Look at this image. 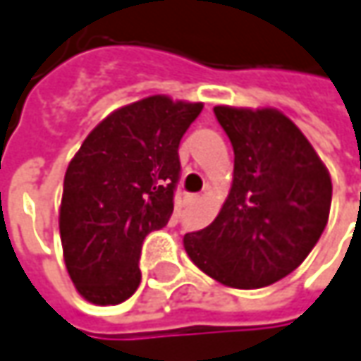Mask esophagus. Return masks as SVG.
I'll list each match as a JSON object with an SVG mask.
<instances>
[{
	"label": "esophagus",
	"instance_id": "esophagus-1",
	"mask_svg": "<svg viewBox=\"0 0 361 361\" xmlns=\"http://www.w3.org/2000/svg\"><path fill=\"white\" fill-rule=\"evenodd\" d=\"M200 200H202V197L196 196V194H194V196H188V202H190V204H196V202H200Z\"/></svg>",
	"mask_w": 361,
	"mask_h": 361
}]
</instances>
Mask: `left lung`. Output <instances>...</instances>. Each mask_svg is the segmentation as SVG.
Returning <instances> with one entry per match:
<instances>
[{
    "instance_id": "obj_1",
    "label": "left lung",
    "mask_w": 361,
    "mask_h": 361,
    "mask_svg": "<svg viewBox=\"0 0 361 361\" xmlns=\"http://www.w3.org/2000/svg\"><path fill=\"white\" fill-rule=\"evenodd\" d=\"M234 149L226 202L210 226L183 236L202 273L232 289H260L293 273L317 244L331 178L301 129L276 109L214 106Z\"/></svg>"
}]
</instances>
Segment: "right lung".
Instances as JSON below:
<instances>
[{"instance_id":"add662e5","label":"right lung","mask_w":361,"mask_h":361,"mask_svg":"<svg viewBox=\"0 0 361 361\" xmlns=\"http://www.w3.org/2000/svg\"><path fill=\"white\" fill-rule=\"evenodd\" d=\"M202 109L165 94L125 104L71 159L58 224L66 271L88 303L118 305L139 287L141 246L173 212L180 141Z\"/></svg>"}]
</instances>
